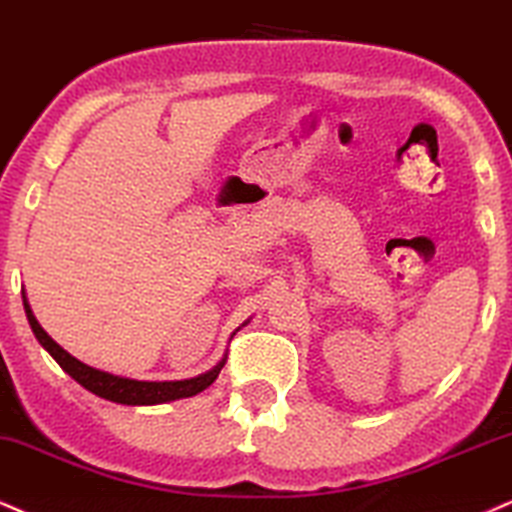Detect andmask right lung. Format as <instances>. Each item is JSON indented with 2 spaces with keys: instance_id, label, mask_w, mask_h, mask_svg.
Masks as SVG:
<instances>
[{
  "instance_id": "right-lung-1",
  "label": "right lung",
  "mask_w": 512,
  "mask_h": 512,
  "mask_svg": "<svg viewBox=\"0 0 512 512\" xmlns=\"http://www.w3.org/2000/svg\"><path fill=\"white\" fill-rule=\"evenodd\" d=\"M23 306H25V315H28V323H30V327H33L37 342H40L44 349L52 353L54 361L59 363L61 368L66 370L75 382L82 384L87 391L102 396V399H106V401L123 403V406H154V403L187 399V396H194V394H199V391H204L206 387H211L213 380L218 377L220 368L225 365V361H223L213 370L204 372V375L192 377V380H180V382L128 380V377L111 375V372H102L97 368H90V365L80 363L78 358H73L71 353L63 351L61 346L42 330L40 323L35 320L33 311H30L28 301H25V294H23Z\"/></svg>"
}]
</instances>
